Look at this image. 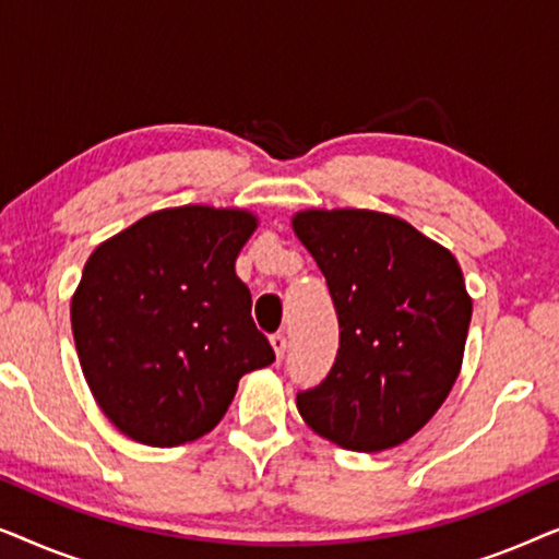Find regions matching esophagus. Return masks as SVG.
Masks as SVG:
<instances>
[{
  "mask_svg": "<svg viewBox=\"0 0 559 559\" xmlns=\"http://www.w3.org/2000/svg\"><path fill=\"white\" fill-rule=\"evenodd\" d=\"M270 343H272L274 354H277V358L282 361V356H285V350H287V335L285 333H274Z\"/></svg>",
  "mask_w": 559,
  "mask_h": 559,
  "instance_id": "34e87169",
  "label": "esophagus"
}]
</instances>
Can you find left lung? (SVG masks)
Instances as JSON below:
<instances>
[{"label": "left lung", "instance_id": "1", "mask_svg": "<svg viewBox=\"0 0 559 559\" xmlns=\"http://www.w3.org/2000/svg\"><path fill=\"white\" fill-rule=\"evenodd\" d=\"M293 228L323 272L341 328L333 369L297 394V409L346 450L402 445L461 373L473 312L461 264L407 221L377 211H300Z\"/></svg>", "mask_w": 559, "mask_h": 559}]
</instances>
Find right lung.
Listing matches in <instances>:
<instances>
[{
    "label": "right lung",
    "mask_w": 559,
    "mask_h": 559,
    "mask_svg": "<svg viewBox=\"0 0 559 559\" xmlns=\"http://www.w3.org/2000/svg\"><path fill=\"white\" fill-rule=\"evenodd\" d=\"M257 228L239 209L180 205L98 243L71 302L91 394L127 438L173 448L226 415L274 350L251 320L236 257Z\"/></svg>",
    "instance_id": "add662e5"
}]
</instances>
